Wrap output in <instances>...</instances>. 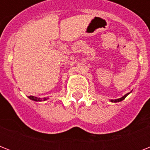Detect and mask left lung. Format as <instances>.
<instances>
[{
  "label": "left lung",
  "instance_id": "8db88e82",
  "mask_svg": "<svg viewBox=\"0 0 150 150\" xmlns=\"http://www.w3.org/2000/svg\"><path fill=\"white\" fill-rule=\"evenodd\" d=\"M128 94H129V93H127V94H125V96H122L121 98H119V99H117V100H110V101H111V102H114V103L120 102V101H121V100H123L124 99H125V97L127 96H128Z\"/></svg>",
  "mask_w": 150,
  "mask_h": 150
}]
</instances>
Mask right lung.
I'll list each match as a JSON object with an SVG mask.
<instances>
[{
  "mask_svg": "<svg viewBox=\"0 0 150 150\" xmlns=\"http://www.w3.org/2000/svg\"><path fill=\"white\" fill-rule=\"evenodd\" d=\"M29 98L30 99V100H34V101H42V100H43V101H45L46 100H47V98H43V99H41V98H37V97H36V96H29Z\"/></svg>",
  "mask_w": 150,
  "mask_h": 150,
  "instance_id": "add662e5",
  "label": "right lung"
}]
</instances>
